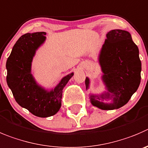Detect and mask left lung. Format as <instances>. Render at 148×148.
<instances>
[{
  "label": "left lung",
  "instance_id": "8db88e82",
  "mask_svg": "<svg viewBox=\"0 0 148 148\" xmlns=\"http://www.w3.org/2000/svg\"><path fill=\"white\" fill-rule=\"evenodd\" d=\"M99 51L98 61L105 91L89 94L91 105L103 110L119 109L126 105L136 91L141 81L142 64L139 49L128 31L112 29ZM86 90L90 79L85 81ZM111 99L110 103L105 101Z\"/></svg>",
  "mask_w": 148,
  "mask_h": 148
}]
</instances>
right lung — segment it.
<instances>
[{
  "mask_svg": "<svg viewBox=\"0 0 148 148\" xmlns=\"http://www.w3.org/2000/svg\"><path fill=\"white\" fill-rule=\"evenodd\" d=\"M45 32L26 33L16 41L6 61L8 86L16 102L22 108L40 118L55 115L62 105V90L73 76L63 77L51 89L39 85L32 73V62L36 51L45 43Z\"/></svg>",
  "mask_w": 148,
  "mask_h": 148,
  "instance_id": "1",
  "label": "right lung"
}]
</instances>
